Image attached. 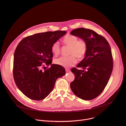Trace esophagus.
Listing matches in <instances>:
<instances>
[{"mask_svg": "<svg viewBox=\"0 0 126 126\" xmlns=\"http://www.w3.org/2000/svg\"><path fill=\"white\" fill-rule=\"evenodd\" d=\"M65 70H66V73H67V72H69L70 71L69 69H65Z\"/></svg>", "mask_w": 126, "mask_h": 126, "instance_id": "esophagus-1", "label": "esophagus"}]
</instances>
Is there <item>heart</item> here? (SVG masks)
I'll list each match as a JSON object with an SVG mask.
<instances>
[{
	"mask_svg": "<svg viewBox=\"0 0 126 126\" xmlns=\"http://www.w3.org/2000/svg\"><path fill=\"white\" fill-rule=\"evenodd\" d=\"M63 43L70 47L68 56H61L54 60L56 64L64 67H70L76 64L79 58H84L88 52V44L84 39H80L76 36L68 34L63 38ZM51 51L54 54L57 55L61 52V46L58 41L54 42L51 45Z\"/></svg>",
	"mask_w": 126,
	"mask_h": 126,
	"instance_id": "1",
	"label": "heart"
}]
</instances>
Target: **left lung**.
<instances>
[{
  "label": "left lung",
  "mask_w": 126,
  "mask_h": 126,
  "mask_svg": "<svg viewBox=\"0 0 126 126\" xmlns=\"http://www.w3.org/2000/svg\"><path fill=\"white\" fill-rule=\"evenodd\" d=\"M70 33L85 40L88 46L86 56L76 66L84 70L71 69L75 78L70 87L79 98L91 100L102 93L109 80L113 68L111 49L105 38L92 30L79 28Z\"/></svg>",
  "instance_id": "1"
}]
</instances>
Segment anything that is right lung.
Returning a JSON list of instances; mask_svg holds the SVG:
<instances>
[{
	"label": "right lung",
	"instance_id": "obj_1",
	"mask_svg": "<svg viewBox=\"0 0 126 126\" xmlns=\"http://www.w3.org/2000/svg\"><path fill=\"white\" fill-rule=\"evenodd\" d=\"M66 33L65 31H48L23 39L14 52L13 74L15 83L30 99L39 101L53 90L56 80L65 74L61 66L52 64V43Z\"/></svg>",
	"mask_w": 126,
	"mask_h": 126
}]
</instances>
